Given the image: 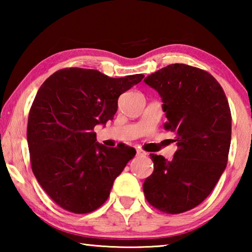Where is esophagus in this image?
Here are the masks:
<instances>
[{"label": "esophagus", "mask_w": 252, "mask_h": 252, "mask_svg": "<svg viewBox=\"0 0 252 252\" xmlns=\"http://www.w3.org/2000/svg\"><path fill=\"white\" fill-rule=\"evenodd\" d=\"M136 156H138V157L146 156V152H143V151H141V150H138V151H136Z\"/></svg>", "instance_id": "obj_1"}]
</instances>
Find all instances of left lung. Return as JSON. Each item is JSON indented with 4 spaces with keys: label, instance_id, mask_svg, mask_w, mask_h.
<instances>
[{
    "label": "left lung",
    "instance_id": "8db88e82",
    "mask_svg": "<svg viewBox=\"0 0 252 252\" xmlns=\"http://www.w3.org/2000/svg\"><path fill=\"white\" fill-rule=\"evenodd\" d=\"M159 92L178 149L171 161L150 155L153 172L143 183L152 207L169 215L199 206L211 193L227 167L231 112L218 81L207 71L176 63L147 76Z\"/></svg>",
    "mask_w": 252,
    "mask_h": 252
}]
</instances>
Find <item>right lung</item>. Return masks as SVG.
Segmentation results:
<instances>
[{
    "mask_svg": "<svg viewBox=\"0 0 252 252\" xmlns=\"http://www.w3.org/2000/svg\"><path fill=\"white\" fill-rule=\"evenodd\" d=\"M143 74L113 79L100 71L65 67L49 76L29 113L32 171L49 197L66 211L96 210L135 149L106 148L96 141V125L112 120L122 93Z\"/></svg>",
    "mask_w": 252,
    "mask_h": 252,
    "instance_id": "obj_1",
    "label": "right lung"
}]
</instances>
